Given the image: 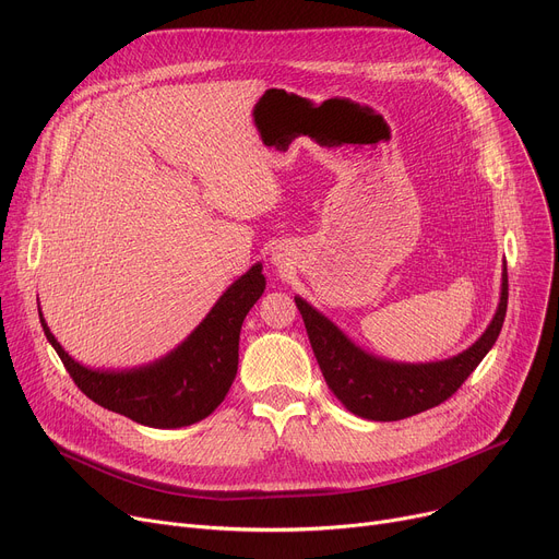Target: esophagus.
Here are the masks:
<instances>
[{
  "label": "esophagus",
  "mask_w": 559,
  "mask_h": 559,
  "mask_svg": "<svg viewBox=\"0 0 559 559\" xmlns=\"http://www.w3.org/2000/svg\"><path fill=\"white\" fill-rule=\"evenodd\" d=\"M272 262H274V264H281V267H283V264H287V251L276 249V251L272 253Z\"/></svg>",
  "instance_id": "obj_1"
}]
</instances>
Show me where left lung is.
<instances>
[{"mask_svg":"<svg viewBox=\"0 0 559 559\" xmlns=\"http://www.w3.org/2000/svg\"><path fill=\"white\" fill-rule=\"evenodd\" d=\"M295 301L326 385L348 413L371 421H399L444 403L489 354L506 321L508 267L503 270L501 301L487 331L462 354L439 362L409 365L371 356L306 299L295 297Z\"/></svg>","mask_w":559,"mask_h":559,"instance_id":"obj_1","label":"left lung"}]
</instances>
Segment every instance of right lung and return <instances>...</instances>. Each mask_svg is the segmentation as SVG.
<instances>
[{
    "instance_id": "add662e5",
    "label": "right lung",
    "mask_w": 559,
    "mask_h": 559,
    "mask_svg": "<svg viewBox=\"0 0 559 559\" xmlns=\"http://www.w3.org/2000/svg\"><path fill=\"white\" fill-rule=\"evenodd\" d=\"M262 292V264L255 262L179 346L156 362L122 371L83 367L51 335L43 312L40 324L87 399L142 426L183 428L209 417L230 390L238 373L242 321Z\"/></svg>"
}]
</instances>
